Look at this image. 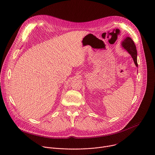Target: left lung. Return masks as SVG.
<instances>
[{
	"mask_svg": "<svg viewBox=\"0 0 155 155\" xmlns=\"http://www.w3.org/2000/svg\"><path fill=\"white\" fill-rule=\"evenodd\" d=\"M121 46L132 56L134 62V64L136 65V67H138L137 61V53L136 47L135 45L134 41L131 39L130 37H127L123 40V41H122Z\"/></svg>",
	"mask_w": 155,
	"mask_h": 155,
	"instance_id": "left-lung-1",
	"label": "left lung"
}]
</instances>
